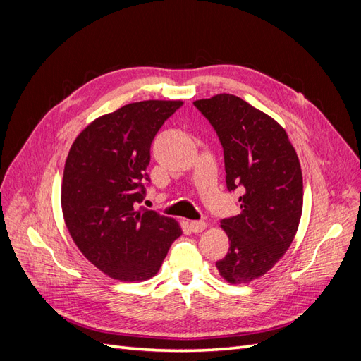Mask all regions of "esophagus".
I'll use <instances>...</instances> for the list:
<instances>
[{
  "instance_id": "obj_1",
  "label": "esophagus",
  "mask_w": 361,
  "mask_h": 361,
  "mask_svg": "<svg viewBox=\"0 0 361 361\" xmlns=\"http://www.w3.org/2000/svg\"><path fill=\"white\" fill-rule=\"evenodd\" d=\"M206 223L204 221H191L190 223V227H191V231L194 232V233H200V232H203L204 228H206Z\"/></svg>"
}]
</instances>
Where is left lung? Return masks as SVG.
Returning a JSON list of instances; mask_svg holds the SVG:
<instances>
[{
    "label": "left lung",
    "mask_w": 361,
    "mask_h": 361,
    "mask_svg": "<svg viewBox=\"0 0 361 361\" xmlns=\"http://www.w3.org/2000/svg\"><path fill=\"white\" fill-rule=\"evenodd\" d=\"M223 145L228 190L243 188L241 214L221 221L227 255L216 262L231 285L265 276L285 256L302 214L297 152L277 120L228 93L194 101Z\"/></svg>",
    "instance_id": "1"
}]
</instances>
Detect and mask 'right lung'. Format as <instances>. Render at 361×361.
<instances>
[{"mask_svg": "<svg viewBox=\"0 0 361 361\" xmlns=\"http://www.w3.org/2000/svg\"><path fill=\"white\" fill-rule=\"evenodd\" d=\"M180 105H123L94 118L71 146L61 182L64 223L84 257L114 280L152 279L182 235L174 218L138 207L152 140Z\"/></svg>", "mask_w": 361, "mask_h": 361, "instance_id": "add662e5", "label": "right lung"}]
</instances>
